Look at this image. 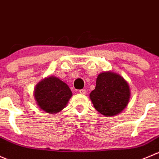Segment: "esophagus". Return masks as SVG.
Wrapping results in <instances>:
<instances>
[{
  "instance_id": "1",
  "label": "esophagus",
  "mask_w": 159,
  "mask_h": 159,
  "mask_svg": "<svg viewBox=\"0 0 159 159\" xmlns=\"http://www.w3.org/2000/svg\"><path fill=\"white\" fill-rule=\"evenodd\" d=\"M79 93L80 94H86V89H80Z\"/></svg>"
}]
</instances>
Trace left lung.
I'll return each mask as SVG.
<instances>
[{"mask_svg": "<svg viewBox=\"0 0 159 159\" xmlns=\"http://www.w3.org/2000/svg\"><path fill=\"white\" fill-rule=\"evenodd\" d=\"M130 89L123 77L107 71L99 74L94 90L89 97L95 109L105 116L120 113L129 103Z\"/></svg>", "mask_w": 159, "mask_h": 159, "instance_id": "8db88e82", "label": "left lung"}]
</instances>
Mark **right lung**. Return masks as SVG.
Instances as JSON below:
<instances>
[{"mask_svg": "<svg viewBox=\"0 0 159 159\" xmlns=\"http://www.w3.org/2000/svg\"><path fill=\"white\" fill-rule=\"evenodd\" d=\"M72 95L66 83L52 76L37 83L34 89L37 106L50 114L57 113L64 109Z\"/></svg>", "mask_w": 159, "mask_h": 159, "instance_id": "1", "label": "right lung"}]
</instances>
